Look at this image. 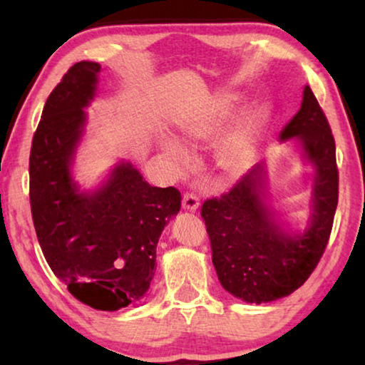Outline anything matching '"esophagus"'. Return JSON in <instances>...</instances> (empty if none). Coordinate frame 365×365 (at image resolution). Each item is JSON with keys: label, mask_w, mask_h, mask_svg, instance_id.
Instances as JSON below:
<instances>
[{"label": "esophagus", "mask_w": 365, "mask_h": 365, "mask_svg": "<svg viewBox=\"0 0 365 365\" xmlns=\"http://www.w3.org/2000/svg\"><path fill=\"white\" fill-rule=\"evenodd\" d=\"M182 209L187 212H194L199 209V197L192 192H186L182 196Z\"/></svg>", "instance_id": "obj_1"}]
</instances>
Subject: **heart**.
Returning a JSON list of instances; mask_svg holds the SVG:
<instances>
[{"label": "heart", "instance_id": "obj_1", "mask_svg": "<svg viewBox=\"0 0 365 365\" xmlns=\"http://www.w3.org/2000/svg\"><path fill=\"white\" fill-rule=\"evenodd\" d=\"M266 119V108L252 109L231 133L219 139L216 151H214V159H216V166L224 176L229 179H237L247 171L254 158H256L259 136H261ZM222 124L224 114L221 113H199L179 124V138L186 146H199V144L212 143L221 134ZM159 144H161L164 156L171 164L173 171H186L189 163H191L187 149L168 138L163 139Z\"/></svg>", "mask_w": 365, "mask_h": 365}]
</instances>
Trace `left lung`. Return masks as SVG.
Segmentation results:
<instances>
[{
  "instance_id": "left-lung-1",
  "label": "left lung",
  "mask_w": 365,
  "mask_h": 365,
  "mask_svg": "<svg viewBox=\"0 0 365 365\" xmlns=\"http://www.w3.org/2000/svg\"><path fill=\"white\" fill-rule=\"evenodd\" d=\"M312 168L309 217L294 227L269 201L266 163H257L221 199L202 204L219 282L249 304L287 297L316 269L331 236L339 197L336 143L312 89L304 86L296 116L279 134Z\"/></svg>"
}]
</instances>
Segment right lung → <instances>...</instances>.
I'll list each match as a JSON object with an SVG mask.
<instances>
[{"instance_id": "obj_1", "label": "right lung", "mask_w": 365, "mask_h": 365, "mask_svg": "<svg viewBox=\"0 0 365 365\" xmlns=\"http://www.w3.org/2000/svg\"><path fill=\"white\" fill-rule=\"evenodd\" d=\"M101 64L79 61L49 94L29 156V199L39 246L59 281L78 301L118 311L148 292L156 247L179 212L176 187H153L121 159L98 186L74 178Z\"/></svg>"}]
</instances>
